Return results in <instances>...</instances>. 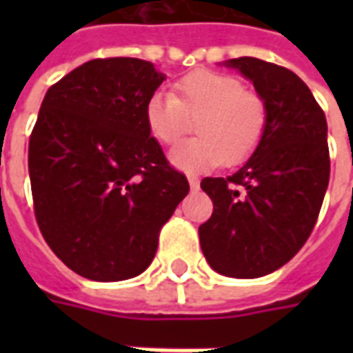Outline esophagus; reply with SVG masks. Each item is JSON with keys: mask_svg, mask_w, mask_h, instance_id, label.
<instances>
[{"mask_svg": "<svg viewBox=\"0 0 353 353\" xmlns=\"http://www.w3.org/2000/svg\"><path fill=\"white\" fill-rule=\"evenodd\" d=\"M189 179V185H191V191H199L200 187V179L196 176H189L187 177Z\"/></svg>", "mask_w": 353, "mask_h": 353, "instance_id": "obj_1", "label": "esophagus"}]
</instances>
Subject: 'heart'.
<instances>
[{
  "instance_id": "1",
  "label": "heart",
  "mask_w": 353,
  "mask_h": 353,
  "mask_svg": "<svg viewBox=\"0 0 353 353\" xmlns=\"http://www.w3.org/2000/svg\"><path fill=\"white\" fill-rule=\"evenodd\" d=\"M149 134L174 145L196 119V138L170 151V162L183 172H206L217 164H238L257 149L266 126L265 101L225 73L199 70L176 83V94L157 90L143 108Z\"/></svg>"
}]
</instances>
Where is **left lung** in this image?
Segmentation results:
<instances>
[{"label":"left lung","instance_id":"1","mask_svg":"<svg viewBox=\"0 0 353 353\" xmlns=\"http://www.w3.org/2000/svg\"><path fill=\"white\" fill-rule=\"evenodd\" d=\"M223 65L252 81L265 101L266 126L232 176L202 179L214 214L200 225V245L215 272L261 278L293 259L316 225L329 185L327 121L288 68L252 57Z\"/></svg>","mask_w":353,"mask_h":353}]
</instances>
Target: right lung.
Returning a JSON list of instances; mask_svg holds the SVG:
<instances>
[{
	"instance_id": "add662e5",
	"label": "right lung",
	"mask_w": 353,
	"mask_h": 353,
	"mask_svg": "<svg viewBox=\"0 0 353 353\" xmlns=\"http://www.w3.org/2000/svg\"><path fill=\"white\" fill-rule=\"evenodd\" d=\"M164 79L147 60L98 58L45 94L28 147L35 217L50 250L83 278L143 272L189 192L145 126V101Z\"/></svg>"
}]
</instances>
